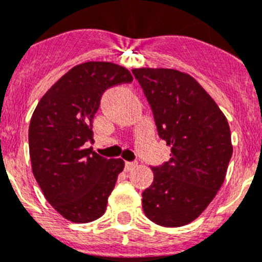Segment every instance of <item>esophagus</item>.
<instances>
[{"instance_id": "obj_1", "label": "esophagus", "mask_w": 262, "mask_h": 262, "mask_svg": "<svg viewBox=\"0 0 262 262\" xmlns=\"http://www.w3.org/2000/svg\"><path fill=\"white\" fill-rule=\"evenodd\" d=\"M138 166V162H126V170L129 171Z\"/></svg>"}]
</instances>
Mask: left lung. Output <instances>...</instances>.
Listing matches in <instances>:
<instances>
[{"instance_id":"8db88e82","label":"left lung","mask_w":262,"mask_h":262,"mask_svg":"<svg viewBox=\"0 0 262 262\" xmlns=\"http://www.w3.org/2000/svg\"><path fill=\"white\" fill-rule=\"evenodd\" d=\"M146 96L158 135L171 146L170 161L151 167L143 210L153 223L178 228L195 220L225 180L233 154L226 117L206 90L176 69L133 71Z\"/></svg>"}]
</instances>
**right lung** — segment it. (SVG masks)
<instances>
[{
    "instance_id": "obj_1",
    "label": "right lung",
    "mask_w": 262,
    "mask_h": 262,
    "mask_svg": "<svg viewBox=\"0 0 262 262\" xmlns=\"http://www.w3.org/2000/svg\"><path fill=\"white\" fill-rule=\"evenodd\" d=\"M123 67L87 61L67 72L42 96L29 123L32 171L45 198L72 223L104 215L123 159H106L84 148L92 119L109 87L133 82Z\"/></svg>"
}]
</instances>
